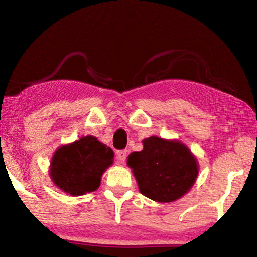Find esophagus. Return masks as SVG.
Wrapping results in <instances>:
<instances>
[{
	"mask_svg": "<svg viewBox=\"0 0 257 257\" xmlns=\"http://www.w3.org/2000/svg\"><path fill=\"white\" fill-rule=\"evenodd\" d=\"M127 154H128V151H125V150L118 151L116 152V160H118L120 163H123L125 158H127Z\"/></svg>",
	"mask_w": 257,
	"mask_h": 257,
	"instance_id": "34e87169",
	"label": "esophagus"
}]
</instances>
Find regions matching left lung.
<instances>
[{
	"instance_id": "obj_1",
	"label": "left lung",
	"mask_w": 257,
	"mask_h": 257,
	"mask_svg": "<svg viewBox=\"0 0 257 257\" xmlns=\"http://www.w3.org/2000/svg\"><path fill=\"white\" fill-rule=\"evenodd\" d=\"M143 146L141 152H133L127 159L139 191L159 203L175 202L188 193L199 168L187 145L154 135L143 139Z\"/></svg>"
}]
</instances>
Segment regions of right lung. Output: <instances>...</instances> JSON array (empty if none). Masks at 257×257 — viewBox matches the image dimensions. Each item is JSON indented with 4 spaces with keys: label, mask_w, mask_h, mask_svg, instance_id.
<instances>
[{
    "label": "right lung",
    "mask_w": 257,
    "mask_h": 257,
    "mask_svg": "<svg viewBox=\"0 0 257 257\" xmlns=\"http://www.w3.org/2000/svg\"><path fill=\"white\" fill-rule=\"evenodd\" d=\"M113 158L111 147L92 135L82 136L54 152L49 170L51 180L73 197L92 193L101 185V178L112 165Z\"/></svg>",
    "instance_id": "1"
}]
</instances>
